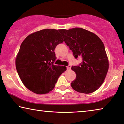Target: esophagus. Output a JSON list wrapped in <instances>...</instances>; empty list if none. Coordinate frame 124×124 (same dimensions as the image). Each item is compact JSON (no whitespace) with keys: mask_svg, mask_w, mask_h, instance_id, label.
I'll list each match as a JSON object with an SVG mask.
<instances>
[{"mask_svg":"<svg viewBox=\"0 0 124 124\" xmlns=\"http://www.w3.org/2000/svg\"><path fill=\"white\" fill-rule=\"evenodd\" d=\"M67 70H70V69H71V66H70V65H68V66H67Z\"/></svg>","mask_w":124,"mask_h":124,"instance_id":"esophagus-1","label":"esophagus"}]
</instances>
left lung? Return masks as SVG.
<instances>
[{
	"instance_id": "left-lung-1",
	"label": "left lung",
	"mask_w": 124,
	"mask_h": 124,
	"mask_svg": "<svg viewBox=\"0 0 124 124\" xmlns=\"http://www.w3.org/2000/svg\"><path fill=\"white\" fill-rule=\"evenodd\" d=\"M60 32L75 58L81 57L82 60L79 65L72 67L76 77L71 82V87L81 93L95 91L102 84L108 69L102 40L94 33L80 28L61 29Z\"/></svg>"
}]
</instances>
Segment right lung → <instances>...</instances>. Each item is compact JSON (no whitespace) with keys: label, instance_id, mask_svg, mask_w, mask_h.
Returning a JSON list of instances; mask_svg holds the SVG:
<instances>
[{"label":"right lung","instance_id":"right-lung-1","mask_svg":"<svg viewBox=\"0 0 124 124\" xmlns=\"http://www.w3.org/2000/svg\"><path fill=\"white\" fill-rule=\"evenodd\" d=\"M63 39L56 29H45L29 35L21 44L16 69L24 86L37 94L52 91L65 66L54 65V49Z\"/></svg>","mask_w":124,"mask_h":124}]
</instances>
